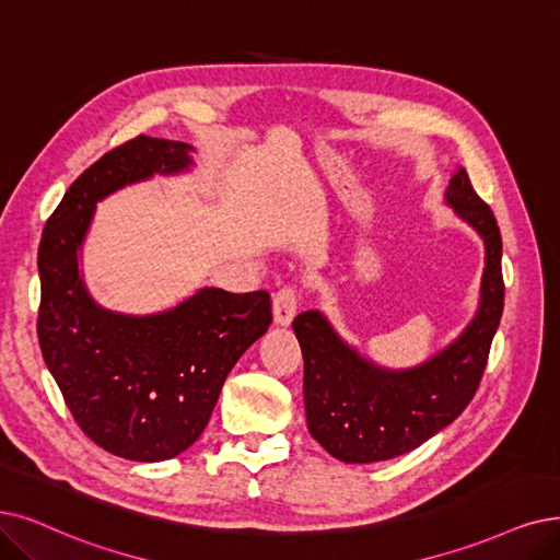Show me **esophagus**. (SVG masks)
<instances>
[{"label":"esophagus","mask_w":560,"mask_h":560,"mask_svg":"<svg viewBox=\"0 0 560 560\" xmlns=\"http://www.w3.org/2000/svg\"><path fill=\"white\" fill-rule=\"evenodd\" d=\"M299 305V289L294 284L280 287L273 296V319L280 326H289L296 315Z\"/></svg>","instance_id":"esophagus-1"}]
</instances>
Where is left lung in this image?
I'll return each mask as SVG.
<instances>
[{"label": "left lung", "mask_w": 560, "mask_h": 560, "mask_svg": "<svg viewBox=\"0 0 560 560\" xmlns=\"http://www.w3.org/2000/svg\"><path fill=\"white\" fill-rule=\"evenodd\" d=\"M445 199L480 232L487 250L478 315L457 342L416 370L388 372L349 349L322 312H301L292 324L305 365L307 430L335 459L370 464L416 451L448 428L480 386L503 315L501 232L464 167L451 178Z\"/></svg>", "instance_id": "left-lung-1"}]
</instances>
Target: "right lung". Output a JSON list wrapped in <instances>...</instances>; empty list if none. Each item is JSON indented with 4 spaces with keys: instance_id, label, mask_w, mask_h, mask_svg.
<instances>
[{
    "instance_id": "right-lung-1",
    "label": "right lung",
    "mask_w": 560,
    "mask_h": 560,
    "mask_svg": "<svg viewBox=\"0 0 560 560\" xmlns=\"http://www.w3.org/2000/svg\"><path fill=\"white\" fill-rule=\"evenodd\" d=\"M186 142L138 136L84 170L38 245V345L80 430L103 451L163 462L202 436L241 353L271 324L268 292L202 289L174 310L126 317L86 294L78 250L94 207L153 172L186 170Z\"/></svg>"
}]
</instances>
